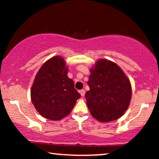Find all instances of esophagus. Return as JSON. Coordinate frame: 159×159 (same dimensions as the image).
Returning <instances> with one entry per match:
<instances>
[{
  "label": "esophagus",
  "mask_w": 159,
  "mask_h": 159,
  "mask_svg": "<svg viewBox=\"0 0 159 159\" xmlns=\"http://www.w3.org/2000/svg\"><path fill=\"white\" fill-rule=\"evenodd\" d=\"M79 93H80V94H81V97H84V95H85V90H84V89L80 90L79 91Z\"/></svg>",
  "instance_id": "1"
}]
</instances>
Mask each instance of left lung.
Instances as JSON below:
<instances>
[{"mask_svg": "<svg viewBox=\"0 0 159 159\" xmlns=\"http://www.w3.org/2000/svg\"><path fill=\"white\" fill-rule=\"evenodd\" d=\"M90 73L85 97L91 115L102 123L121 117L132 98V86L124 72L115 62L100 59Z\"/></svg>", "mask_w": 159, "mask_h": 159, "instance_id": "1", "label": "left lung"}]
</instances>
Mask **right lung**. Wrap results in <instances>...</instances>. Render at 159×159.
<instances>
[{"mask_svg":"<svg viewBox=\"0 0 159 159\" xmlns=\"http://www.w3.org/2000/svg\"><path fill=\"white\" fill-rule=\"evenodd\" d=\"M67 72L64 59L55 56L43 63L34 79L32 102L40 115L48 120H58L68 116L81 97Z\"/></svg>","mask_w":159,"mask_h":159,"instance_id":"1","label":"right lung"}]
</instances>
